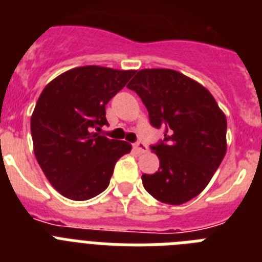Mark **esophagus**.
<instances>
[{
  "instance_id": "34e87169",
  "label": "esophagus",
  "mask_w": 262,
  "mask_h": 262,
  "mask_svg": "<svg viewBox=\"0 0 262 262\" xmlns=\"http://www.w3.org/2000/svg\"><path fill=\"white\" fill-rule=\"evenodd\" d=\"M133 148H135V150L137 151V153H140V155H142V153H146L148 151V146H146V144H144L142 141H137L133 144Z\"/></svg>"
}]
</instances>
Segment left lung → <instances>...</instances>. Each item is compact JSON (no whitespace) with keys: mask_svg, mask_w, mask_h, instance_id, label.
<instances>
[{"mask_svg":"<svg viewBox=\"0 0 262 262\" xmlns=\"http://www.w3.org/2000/svg\"><path fill=\"white\" fill-rule=\"evenodd\" d=\"M148 109L164 140L150 149L160 160L155 174H142L145 190L180 205L205 189L226 153V117L209 90L172 69H142L127 83Z\"/></svg>","mask_w":262,"mask_h":262,"instance_id":"obj_1","label":"left lung"}]
</instances>
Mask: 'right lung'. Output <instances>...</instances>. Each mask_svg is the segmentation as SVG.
Masks as SVG:
<instances>
[{
  "label": "right lung",
  "mask_w": 262,
  "mask_h": 262,
  "mask_svg": "<svg viewBox=\"0 0 262 262\" xmlns=\"http://www.w3.org/2000/svg\"><path fill=\"white\" fill-rule=\"evenodd\" d=\"M136 70L80 67L50 81L30 120L34 155L46 179L67 199L85 201L107 188L114 165L132 145L97 132L107 125L105 105Z\"/></svg>",
  "instance_id": "right-lung-1"
}]
</instances>
